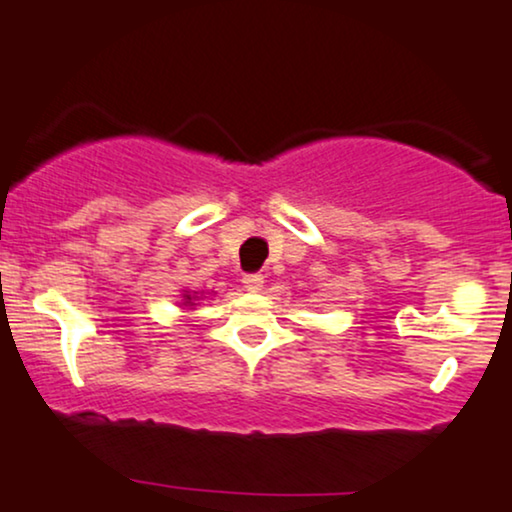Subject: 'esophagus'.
<instances>
[{"mask_svg":"<svg viewBox=\"0 0 512 512\" xmlns=\"http://www.w3.org/2000/svg\"><path fill=\"white\" fill-rule=\"evenodd\" d=\"M243 284H245V289L252 293L262 291L264 289V274H245Z\"/></svg>","mask_w":512,"mask_h":512,"instance_id":"34e87169","label":"esophagus"}]
</instances>
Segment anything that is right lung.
<instances>
[{
  "label": "right lung",
  "mask_w": 512,
  "mask_h": 512,
  "mask_svg": "<svg viewBox=\"0 0 512 512\" xmlns=\"http://www.w3.org/2000/svg\"><path fill=\"white\" fill-rule=\"evenodd\" d=\"M214 296V291H192V289H182L180 293V310L185 313V310H195L199 301H204V298Z\"/></svg>",
  "instance_id": "right-lung-1"
}]
</instances>
